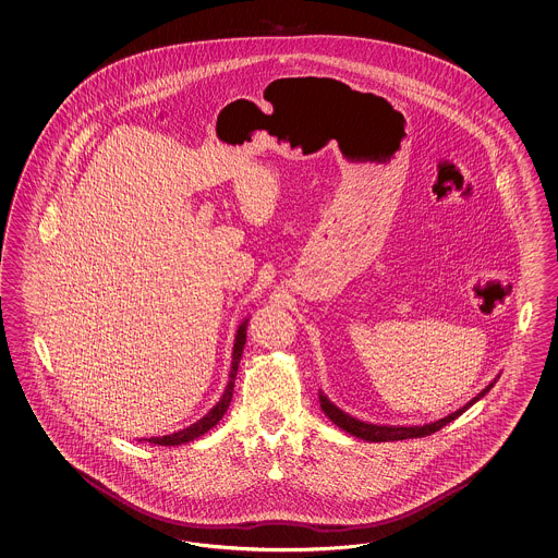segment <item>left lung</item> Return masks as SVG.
I'll return each mask as SVG.
<instances>
[{
    "mask_svg": "<svg viewBox=\"0 0 558 558\" xmlns=\"http://www.w3.org/2000/svg\"><path fill=\"white\" fill-rule=\"evenodd\" d=\"M494 383H496V380H494ZM494 383H489L488 387H486L482 393H477L476 397H474L472 401H468L462 409L449 413L448 417H444V420H439V422L425 423V425H409V427H405V425H375V423L361 422V420H354L353 415L344 413V411L337 408L335 403H330V399H328L327 395L323 393V391L318 393V399H320V408L327 413L328 420L332 423H337L340 429H344L347 434L361 437V439H365V441H399V439L425 437V435L439 432L444 425H448L449 422L458 420L463 411H468V409L472 408L476 401H480L484 395L488 393L489 389L494 387Z\"/></svg>",
    "mask_w": 558,
    "mask_h": 558,
    "instance_id": "left-lung-1",
    "label": "left lung"
}]
</instances>
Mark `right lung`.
Here are the masks:
<instances>
[{"instance_id": "obj_1", "label": "right lung", "mask_w": 558, "mask_h": 558, "mask_svg": "<svg viewBox=\"0 0 558 558\" xmlns=\"http://www.w3.org/2000/svg\"><path fill=\"white\" fill-rule=\"evenodd\" d=\"M245 327H247V318H245L244 323L238 328L235 344H233V354H231L230 383H228L226 391L221 395L218 405L211 409L207 415H204L199 422L190 425L187 429H181L178 434L163 435V437H150V439H147L149 444H155V446H181V444H187V441L197 439L199 435L207 434L214 425H218L219 420L223 417V413L230 408L231 395H233V380H235L238 365H240V359H242V353H244Z\"/></svg>"}]
</instances>
